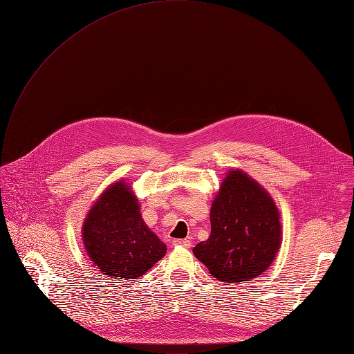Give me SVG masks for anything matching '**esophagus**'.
<instances>
[{
  "mask_svg": "<svg viewBox=\"0 0 354 354\" xmlns=\"http://www.w3.org/2000/svg\"><path fill=\"white\" fill-rule=\"evenodd\" d=\"M174 245L185 248V249H190L192 248V242L187 241V239H176V241H174Z\"/></svg>",
  "mask_w": 354,
  "mask_h": 354,
  "instance_id": "34e87169",
  "label": "esophagus"
}]
</instances>
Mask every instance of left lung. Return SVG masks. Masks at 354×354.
Here are the masks:
<instances>
[{"label": "left lung", "mask_w": 354, "mask_h": 354, "mask_svg": "<svg viewBox=\"0 0 354 354\" xmlns=\"http://www.w3.org/2000/svg\"><path fill=\"white\" fill-rule=\"evenodd\" d=\"M209 221V236L193 248V254L218 281L246 282L274 263L282 245L281 214L268 190L245 171L225 174Z\"/></svg>", "instance_id": "obj_1"}]
</instances>
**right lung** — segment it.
<instances>
[{"mask_svg": "<svg viewBox=\"0 0 354 354\" xmlns=\"http://www.w3.org/2000/svg\"><path fill=\"white\" fill-rule=\"evenodd\" d=\"M82 241L94 267L113 279H136L158 263L167 246L147 226L125 179L111 183L87 211Z\"/></svg>", "mask_w": 354, "mask_h": 354, "instance_id": "obj_1", "label": "right lung"}]
</instances>
